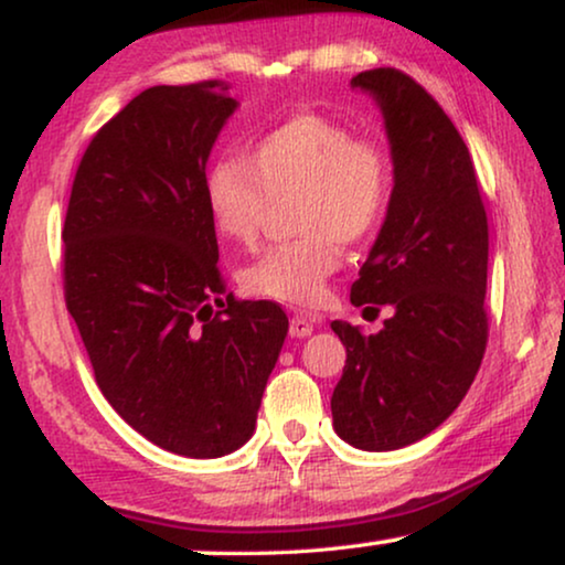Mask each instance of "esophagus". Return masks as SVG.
Instances as JSON below:
<instances>
[{
    "label": "esophagus",
    "mask_w": 565,
    "mask_h": 565,
    "mask_svg": "<svg viewBox=\"0 0 565 565\" xmlns=\"http://www.w3.org/2000/svg\"><path fill=\"white\" fill-rule=\"evenodd\" d=\"M313 331V319L306 313H296L290 319V337H308Z\"/></svg>",
    "instance_id": "esophagus-1"
}]
</instances>
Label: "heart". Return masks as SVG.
Listing matches in <instances>:
<instances>
[{"label": "heart", "instance_id": "b5f03b06", "mask_svg": "<svg viewBox=\"0 0 565 565\" xmlns=\"http://www.w3.org/2000/svg\"><path fill=\"white\" fill-rule=\"evenodd\" d=\"M396 167L383 141L323 115H296L262 136L249 159H221L205 177L215 234L254 246L273 203L296 195L298 238L267 249L242 273L246 292L308 306L339 269V244L367 242L391 207Z\"/></svg>", "mask_w": 565, "mask_h": 565}]
</instances>
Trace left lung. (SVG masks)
<instances>
[{
    "mask_svg": "<svg viewBox=\"0 0 565 565\" xmlns=\"http://www.w3.org/2000/svg\"><path fill=\"white\" fill-rule=\"evenodd\" d=\"M352 84L373 92L385 115L396 184L350 300L373 313L388 308L391 319L370 337L331 321L347 347L331 416L347 443L383 452L437 429L481 367L489 221L468 146L437 99L391 66Z\"/></svg>",
    "mask_w": 565,
    "mask_h": 565,
    "instance_id": "left-lung-1",
    "label": "left lung"
}]
</instances>
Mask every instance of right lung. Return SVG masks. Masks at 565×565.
I'll return each instance as SVG.
<instances>
[{
  "label": "right lung",
  "mask_w": 565,
  "mask_h": 565,
  "mask_svg": "<svg viewBox=\"0 0 565 565\" xmlns=\"http://www.w3.org/2000/svg\"><path fill=\"white\" fill-rule=\"evenodd\" d=\"M236 99L207 79L143 89L92 136L61 238L66 308L97 385L184 458L252 437L288 334L273 300H238L218 269L205 161Z\"/></svg>",
  "instance_id": "obj_1"
}]
</instances>
